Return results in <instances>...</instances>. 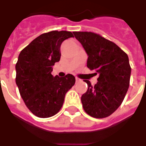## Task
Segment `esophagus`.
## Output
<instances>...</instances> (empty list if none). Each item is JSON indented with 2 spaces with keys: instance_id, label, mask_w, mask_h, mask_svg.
<instances>
[{
  "instance_id": "1",
  "label": "esophagus",
  "mask_w": 146,
  "mask_h": 146,
  "mask_svg": "<svg viewBox=\"0 0 146 146\" xmlns=\"http://www.w3.org/2000/svg\"><path fill=\"white\" fill-rule=\"evenodd\" d=\"M80 79H79V78L76 77V82H80Z\"/></svg>"
}]
</instances>
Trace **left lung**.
Returning <instances> with one entry per match:
<instances>
[{
  "instance_id": "1",
  "label": "left lung",
  "mask_w": 146,
  "mask_h": 146,
  "mask_svg": "<svg viewBox=\"0 0 146 146\" xmlns=\"http://www.w3.org/2000/svg\"><path fill=\"white\" fill-rule=\"evenodd\" d=\"M88 54L87 67L98 73V82L81 97L82 107L89 115L104 118L122 104L129 86L131 67L126 53L111 41L92 32H73Z\"/></svg>"
}]
</instances>
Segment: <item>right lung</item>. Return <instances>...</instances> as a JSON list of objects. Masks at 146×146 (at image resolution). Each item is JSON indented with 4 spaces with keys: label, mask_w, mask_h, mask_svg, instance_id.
Returning a JSON list of instances; mask_svg holds the SVG:
<instances>
[{
    "label": "right lung",
    "mask_w": 146,
    "mask_h": 146,
    "mask_svg": "<svg viewBox=\"0 0 146 146\" xmlns=\"http://www.w3.org/2000/svg\"><path fill=\"white\" fill-rule=\"evenodd\" d=\"M73 37L68 31L42 34L21 50L16 64V83L25 104L38 117L55 115L63 106L65 95L75 84L72 74L51 75L60 58L62 42Z\"/></svg>",
    "instance_id": "1"
}]
</instances>
